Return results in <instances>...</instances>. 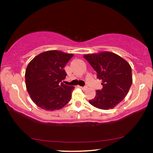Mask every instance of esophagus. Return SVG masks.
<instances>
[{
  "label": "esophagus",
  "instance_id": "1",
  "mask_svg": "<svg viewBox=\"0 0 153 153\" xmlns=\"http://www.w3.org/2000/svg\"><path fill=\"white\" fill-rule=\"evenodd\" d=\"M79 88H81V89H83V90H85V89H87L88 88V87L87 86H79Z\"/></svg>",
  "mask_w": 153,
  "mask_h": 153
}]
</instances>
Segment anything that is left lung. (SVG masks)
Segmentation results:
<instances>
[{
	"label": "left lung",
	"instance_id": "1",
	"mask_svg": "<svg viewBox=\"0 0 153 153\" xmlns=\"http://www.w3.org/2000/svg\"><path fill=\"white\" fill-rule=\"evenodd\" d=\"M83 57L102 81V90L96 91L89 103L100 109L108 110L122 102L132 83L131 68L125 59L109 51L84 55Z\"/></svg>",
	"mask_w": 153,
	"mask_h": 153
}]
</instances>
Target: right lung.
I'll list each match as a JSON object with an SVG mask.
<instances>
[{
	"mask_svg": "<svg viewBox=\"0 0 153 153\" xmlns=\"http://www.w3.org/2000/svg\"><path fill=\"white\" fill-rule=\"evenodd\" d=\"M73 56L51 50L39 53L28 63L25 74L26 89L39 107L51 111L70 101L74 87L64 84L62 80L67 76L64 67Z\"/></svg>",
	"mask_w": 153,
	"mask_h": 153,
	"instance_id": "right-lung-1",
	"label": "right lung"
}]
</instances>
